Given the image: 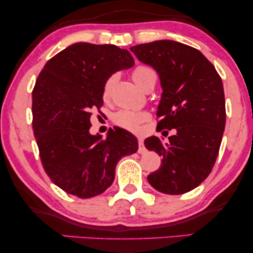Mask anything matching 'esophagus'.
Masks as SVG:
<instances>
[{
	"mask_svg": "<svg viewBox=\"0 0 253 253\" xmlns=\"http://www.w3.org/2000/svg\"><path fill=\"white\" fill-rule=\"evenodd\" d=\"M138 153L139 154H144L145 152H146V147H145V145H144V139L143 138H138Z\"/></svg>",
	"mask_w": 253,
	"mask_h": 253,
	"instance_id": "esophagus-1",
	"label": "esophagus"
}]
</instances>
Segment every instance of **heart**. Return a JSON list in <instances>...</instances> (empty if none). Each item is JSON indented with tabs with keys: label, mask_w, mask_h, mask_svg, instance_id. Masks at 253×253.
I'll list each match as a JSON object with an SVG mask.
<instances>
[{
	"label": "heart",
	"mask_w": 253,
	"mask_h": 253,
	"mask_svg": "<svg viewBox=\"0 0 253 253\" xmlns=\"http://www.w3.org/2000/svg\"><path fill=\"white\" fill-rule=\"evenodd\" d=\"M131 77H132L133 82L136 83L137 86H139L141 89H144L147 85L154 84L158 81V74L153 68L146 64L137 65L131 72ZM115 82V76H112L107 79L103 86V99H108L110 95V91ZM147 119V115L145 113L140 112H133V110H120L114 115V122L117 126L123 127V129L130 130V131H137L139 129V126L141 122H144Z\"/></svg>",
	"instance_id": "heart-1"
}]
</instances>
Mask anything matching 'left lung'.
I'll return each instance as SVG.
<instances>
[{"label":"left lung","instance_id":"obj_1","mask_svg":"<svg viewBox=\"0 0 253 253\" xmlns=\"http://www.w3.org/2000/svg\"><path fill=\"white\" fill-rule=\"evenodd\" d=\"M130 50L160 78L157 130L175 132L168 143L155 136L145 139L147 150L162 158L161 167L147 176L148 182L167 195L191 191L210 175L219 154L226 126L222 81L198 49L177 41L159 40Z\"/></svg>","mask_w":253,"mask_h":253}]
</instances>
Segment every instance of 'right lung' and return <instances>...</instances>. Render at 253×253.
Masks as SVG:
<instances>
[{
	"mask_svg": "<svg viewBox=\"0 0 253 253\" xmlns=\"http://www.w3.org/2000/svg\"><path fill=\"white\" fill-rule=\"evenodd\" d=\"M133 64L126 49L77 42L41 70L32 93L34 137L44 171L65 192L79 198L100 195L114 182L117 162L137 152V138L121 127L109 129L105 139L89 133L107 79Z\"/></svg>",
	"mask_w": 253,
	"mask_h": 253,
	"instance_id": "add662e5",
	"label": "right lung"
}]
</instances>
